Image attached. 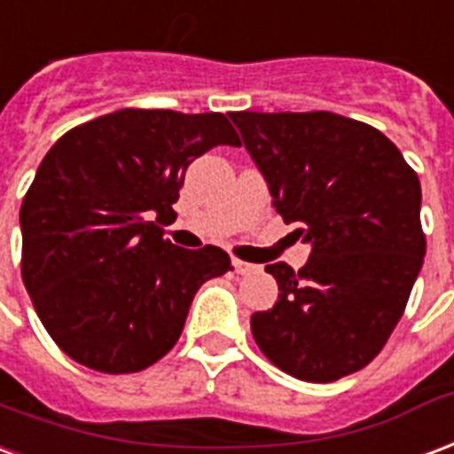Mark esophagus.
<instances>
[{"instance_id":"obj_1","label":"esophagus","mask_w":454,"mask_h":454,"mask_svg":"<svg viewBox=\"0 0 454 454\" xmlns=\"http://www.w3.org/2000/svg\"><path fill=\"white\" fill-rule=\"evenodd\" d=\"M233 270H236L238 274H253V271H257V267H254V264H250V262L233 260Z\"/></svg>"}]
</instances>
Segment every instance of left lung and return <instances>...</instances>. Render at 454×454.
<instances>
[{"mask_svg": "<svg viewBox=\"0 0 454 454\" xmlns=\"http://www.w3.org/2000/svg\"><path fill=\"white\" fill-rule=\"evenodd\" d=\"M278 216L312 245L294 271L267 264L278 301L250 327L271 364L334 382L380 354L404 315L426 254L421 183L395 144L351 117L231 113Z\"/></svg>", "mask_w": 454, "mask_h": 454, "instance_id": "1", "label": "left lung"}]
</instances>
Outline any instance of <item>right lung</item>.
I'll return each instance as SVG.
<instances>
[{
    "label": "right lung",
    "mask_w": 454,
    "mask_h": 454,
    "mask_svg": "<svg viewBox=\"0 0 454 454\" xmlns=\"http://www.w3.org/2000/svg\"><path fill=\"white\" fill-rule=\"evenodd\" d=\"M218 144L240 146L221 113L124 107L45 153L21 204V278L76 364L107 375L153 365L183 334L197 288L231 270L221 247L184 250L160 228L187 166Z\"/></svg>",
    "instance_id": "obj_1"
}]
</instances>
